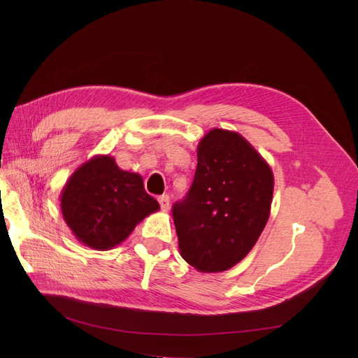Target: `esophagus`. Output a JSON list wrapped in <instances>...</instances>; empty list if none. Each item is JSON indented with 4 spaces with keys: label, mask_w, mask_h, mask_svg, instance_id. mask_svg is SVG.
Masks as SVG:
<instances>
[{
    "label": "esophagus",
    "mask_w": 358,
    "mask_h": 358,
    "mask_svg": "<svg viewBox=\"0 0 358 358\" xmlns=\"http://www.w3.org/2000/svg\"><path fill=\"white\" fill-rule=\"evenodd\" d=\"M158 201H159V206L162 210H167L170 208V197L169 194H162V196L158 197Z\"/></svg>",
    "instance_id": "34e87169"
}]
</instances>
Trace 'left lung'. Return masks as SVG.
Masks as SVG:
<instances>
[{
    "label": "left lung",
    "mask_w": 358,
    "mask_h": 358,
    "mask_svg": "<svg viewBox=\"0 0 358 358\" xmlns=\"http://www.w3.org/2000/svg\"><path fill=\"white\" fill-rule=\"evenodd\" d=\"M273 182L267 161L239 133L204 134L192 185L171 210L182 258L203 273L242 262L267 224Z\"/></svg>",
    "instance_id": "obj_1"
}]
</instances>
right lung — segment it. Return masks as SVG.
<instances>
[{"instance_id":"1","label":"right lung","mask_w":358,"mask_h":358,"mask_svg":"<svg viewBox=\"0 0 358 358\" xmlns=\"http://www.w3.org/2000/svg\"><path fill=\"white\" fill-rule=\"evenodd\" d=\"M159 209L138 173L119 169L110 155H95L61 191V210L76 239L96 251L122 243L136 225Z\"/></svg>"}]
</instances>
